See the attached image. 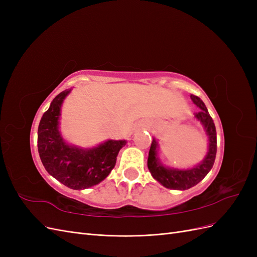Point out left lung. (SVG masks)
Instances as JSON below:
<instances>
[{
	"mask_svg": "<svg viewBox=\"0 0 257 257\" xmlns=\"http://www.w3.org/2000/svg\"><path fill=\"white\" fill-rule=\"evenodd\" d=\"M191 99L199 108V110L195 112V118L200 121L201 124H204L209 137V150L205 160L195 167L186 170L169 169L159 163L157 157L158 142L153 138L149 151V158H148V168H149L155 180H158L167 189L188 190L192 188L203 180L214 164L216 155V131L213 120L210 116L203 100L193 94H191Z\"/></svg>",
	"mask_w": 257,
	"mask_h": 257,
	"instance_id": "8db88e82",
	"label": "left lung"
}]
</instances>
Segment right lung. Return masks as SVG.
Returning a JSON list of instances; mask_svg holds the SVG:
<instances>
[{
  "label": "right lung",
  "mask_w": 257,
  "mask_h": 257,
  "mask_svg": "<svg viewBox=\"0 0 257 257\" xmlns=\"http://www.w3.org/2000/svg\"><path fill=\"white\" fill-rule=\"evenodd\" d=\"M69 90L53 98L38 125V153L46 170L58 181L73 190L96 185L110 174L116 155L125 141H108L91 150L71 147L62 139L59 130L61 105Z\"/></svg>",
  "instance_id": "1"
}]
</instances>
